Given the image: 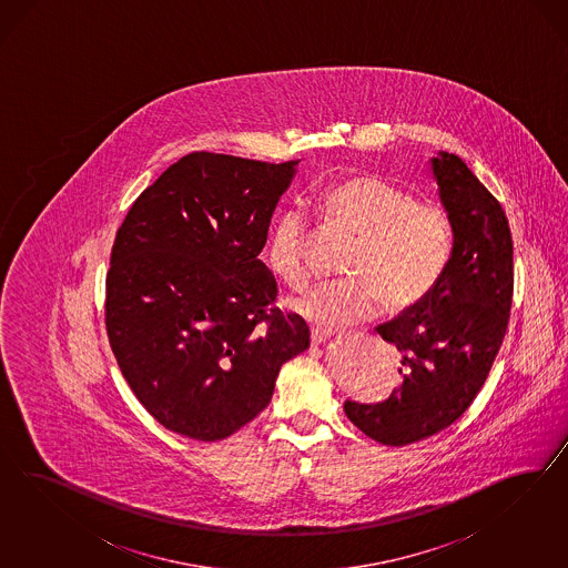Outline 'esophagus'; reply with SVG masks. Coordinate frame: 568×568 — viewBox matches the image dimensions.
I'll return each instance as SVG.
<instances>
[{
    "label": "esophagus",
    "mask_w": 568,
    "mask_h": 568,
    "mask_svg": "<svg viewBox=\"0 0 568 568\" xmlns=\"http://www.w3.org/2000/svg\"><path fill=\"white\" fill-rule=\"evenodd\" d=\"M335 335V331H331V328H318L312 327L310 331V339H312V344H323V342H327Z\"/></svg>",
    "instance_id": "esophagus-1"
}]
</instances>
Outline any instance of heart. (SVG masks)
I'll list each match as a JSON object with an SVG mask.
<instances>
[{
	"label": "heart",
	"instance_id": "heart-1",
	"mask_svg": "<svg viewBox=\"0 0 568 568\" xmlns=\"http://www.w3.org/2000/svg\"><path fill=\"white\" fill-rule=\"evenodd\" d=\"M328 219L356 237L344 281H325L292 300L293 312L318 328L345 327L420 304L442 281L454 252V231L444 207L416 202L410 191L361 174L333 183L321 195ZM271 273L290 287L310 278L306 224L283 212L266 245Z\"/></svg>",
	"mask_w": 568,
	"mask_h": 568
}]
</instances>
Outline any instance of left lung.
Masks as SVG:
<instances>
[{"mask_svg": "<svg viewBox=\"0 0 568 568\" xmlns=\"http://www.w3.org/2000/svg\"><path fill=\"white\" fill-rule=\"evenodd\" d=\"M430 174L454 231L452 258L420 304L377 327L399 354V387L385 402L344 404L347 418L385 446L427 439L465 414L513 306V237L498 200L456 154L433 155Z\"/></svg>", "mask_w": 568, "mask_h": 568, "instance_id": "obj_1", "label": "left lung"}]
</instances>
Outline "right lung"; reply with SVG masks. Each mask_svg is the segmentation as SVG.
<instances>
[{
    "mask_svg": "<svg viewBox=\"0 0 568 568\" xmlns=\"http://www.w3.org/2000/svg\"><path fill=\"white\" fill-rule=\"evenodd\" d=\"M300 160L181 158L135 200L105 276V328L122 377L155 420L219 442L271 402L308 349L302 316L273 308L258 258Z\"/></svg>",
    "mask_w": 568,
    "mask_h": 568,
    "instance_id": "right-lung-1",
    "label": "right lung"
}]
</instances>
